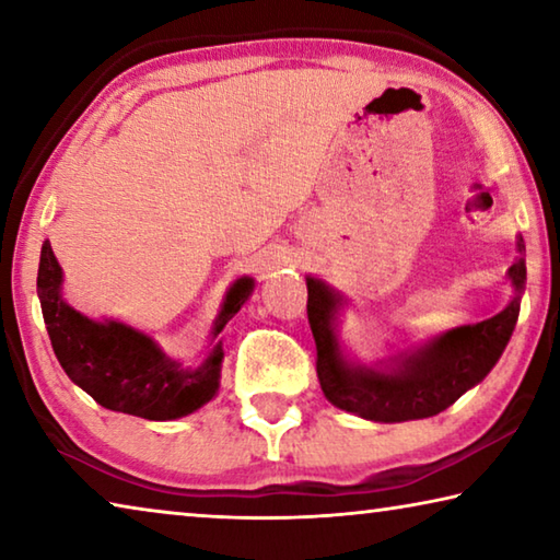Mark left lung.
<instances>
[{"label": "left lung", "mask_w": 560, "mask_h": 560, "mask_svg": "<svg viewBox=\"0 0 560 560\" xmlns=\"http://www.w3.org/2000/svg\"><path fill=\"white\" fill-rule=\"evenodd\" d=\"M518 249H524L518 242ZM516 291H524L526 264L518 259L509 269ZM308 324L316 340V373L320 390L346 412H355L375 422L422 420L442 410L485 381L504 353L518 318V296L494 318L477 326L454 328L432 340L412 355H405L390 371L350 365L340 355L334 336V316L340 296L324 281L306 279Z\"/></svg>", "instance_id": "obj_1"}]
</instances>
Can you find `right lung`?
<instances>
[{
    "label": "right lung",
    "mask_w": 560,
    "mask_h": 560,
    "mask_svg": "<svg viewBox=\"0 0 560 560\" xmlns=\"http://www.w3.org/2000/svg\"><path fill=\"white\" fill-rule=\"evenodd\" d=\"M254 281L244 277L226 293L217 316L212 338L222 334L242 303L249 299ZM42 314L51 348L71 381L83 387L106 410L175 420L210 402L220 387L222 343H217L200 368H183L170 360L153 340L116 320H91L61 299V267L51 244L44 242L36 277Z\"/></svg>",
    "instance_id": "obj_1"
}]
</instances>
